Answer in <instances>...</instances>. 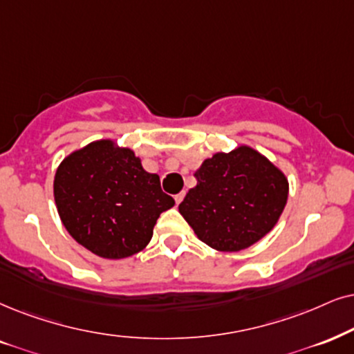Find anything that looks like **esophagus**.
Returning <instances> with one entry per match:
<instances>
[{"instance_id": "esophagus-1", "label": "esophagus", "mask_w": 354, "mask_h": 354, "mask_svg": "<svg viewBox=\"0 0 354 354\" xmlns=\"http://www.w3.org/2000/svg\"><path fill=\"white\" fill-rule=\"evenodd\" d=\"M185 194H186V192H185V191H181V192H178L176 196H174V201H176V204H180L181 201L185 199Z\"/></svg>"}]
</instances>
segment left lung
I'll use <instances>...</instances> for the list:
<instances>
[{
	"instance_id": "8db88e82",
	"label": "left lung",
	"mask_w": 354,
	"mask_h": 354,
	"mask_svg": "<svg viewBox=\"0 0 354 354\" xmlns=\"http://www.w3.org/2000/svg\"><path fill=\"white\" fill-rule=\"evenodd\" d=\"M194 176L198 185L178 209L199 240L218 252L252 247L276 225L288 203L284 174L250 147L216 153Z\"/></svg>"
}]
</instances>
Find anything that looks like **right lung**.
<instances>
[{
  "label": "right lung",
  "instance_id": "add662e5",
  "mask_svg": "<svg viewBox=\"0 0 354 354\" xmlns=\"http://www.w3.org/2000/svg\"><path fill=\"white\" fill-rule=\"evenodd\" d=\"M68 234L97 257L120 259L147 247L160 214L174 205L158 174L111 140L93 142L62 162L53 181Z\"/></svg>",
  "mask_w": 354,
  "mask_h": 354
}]
</instances>
